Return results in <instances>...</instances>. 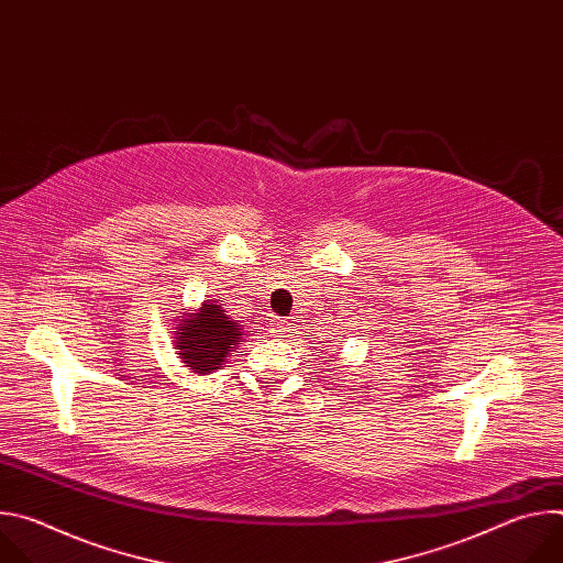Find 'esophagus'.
I'll use <instances>...</instances> for the list:
<instances>
[{
  "label": "esophagus",
  "instance_id": "esophagus-1",
  "mask_svg": "<svg viewBox=\"0 0 563 563\" xmlns=\"http://www.w3.org/2000/svg\"><path fill=\"white\" fill-rule=\"evenodd\" d=\"M269 332H272L274 336H285V334L289 332V323H287V320L278 318V320H274V323L269 325Z\"/></svg>",
  "mask_w": 563,
  "mask_h": 563
}]
</instances>
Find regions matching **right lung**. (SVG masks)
Returning a JSON list of instances; mask_svg holds the SVG:
<instances>
[{
  "instance_id": "add662e5",
  "label": "right lung",
  "mask_w": 563,
  "mask_h": 563,
  "mask_svg": "<svg viewBox=\"0 0 563 563\" xmlns=\"http://www.w3.org/2000/svg\"><path fill=\"white\" fill-rule=\"evenodd\" d=\"M174 334L178 358L198 376H207L227 363V356L243 345V325L224 313L222 302L205 300L198 309L185 311Z\"/></svg>"
}]
</instances>
